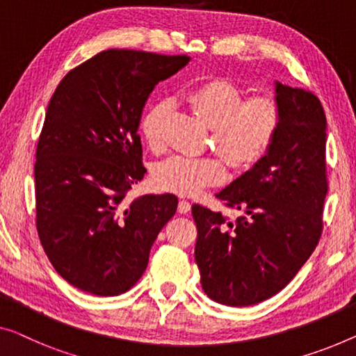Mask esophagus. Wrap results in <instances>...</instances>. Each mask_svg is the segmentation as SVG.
Wrapping results in <instances>:
<instances>
[{
    "mask_svg": "<svg viewBox=\"0 0 356 356\" xmlns=\"http://www.w3.org/2000/svg\"><path fill=\"white\" fill-rule=\"evenodd\" d=\"M190 208H192V204H190L187 200H180L179 206H177V212H179V214H187Z\"/></svg>",
    "mask_w": 356,
    "mask_h": 356,
    "instance_id": "obj_1",
    "label": "esophagus"
}]
</instances>
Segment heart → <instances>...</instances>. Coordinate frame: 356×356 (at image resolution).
<instances>
[{"label":"heart","mask_w":356,"mask_h":356,"mask_svg":"<svg viewBox=\"0 0 356 356\" xmlns=\"http://www.w3.org/2000/svg\"><path fill=\"white\" fill-rule=\"evenodd\" d=\"M243 89L230 79L212 78L188 89L185 99L211 129V140L233 168L249 169L267 155L281 126V108L272 95L243 99ZM166 102H155L140 118V134L148 147H163V116ZM227 161L217 155H172L153 169V182L164 192L195 195L220 184Z\"/></svg>","instance_id":"b5f03b06"}]
</instances>
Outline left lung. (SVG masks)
<instances>
[{
	"instance_id": "8db88e82",
	"label": "left lung",
	"mask_w": 356,
	"mask_h": 356,
	"mask_svg": "<svg viewBox=\"0 0 356 356\" xmlns=\"http://www.w3.org/2000/svg\"><path fill=\"white\" fill-rule=\"evenodd\" d=\"M281 126L270 152L216 196L241 212L193 204L195 261L203 291L224 305L267 300L293 280L323 232L326 115L310 91L275 83Z\"/></svg>"
}]
</instances>
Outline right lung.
Returning <instances> with one entry per match:
<instances>
[{
	"label": "right lung",
	"instance_id": "add662e5",
	"mask_svg": "<svg viewBox=\"0 0 356 356\" xmlns=\"http://www.w3.org/2000/svg\"><path fill=\"white\" fill-rule=\"evenodd\" d=\"M188 62L108 49L68 72L52 94L36 147V230L56 272L84 293L129 291L176 214V195H126L147 172L137 129L148 95Z\"/></svg>",
	"mask_w": 356,
	"mask_h": 356
}]
</instances>
